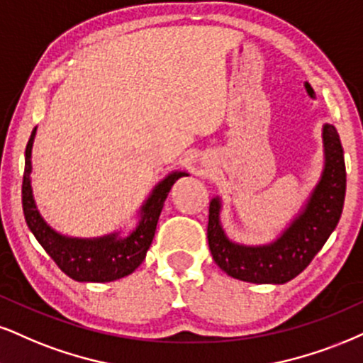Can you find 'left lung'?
<instances>
[{
    "label": "left lung",
    "instance_id": "left-lung-1",
    "mask_svg": "<svg viewBox=\"0 0 363 363\" xmlns=\"http://www.w3.org/2000/svg\"><path fill=\"white\" fill-rule=\"evenodd\" d=\"M323 172L298 213L271 242L247 245L232 240L220 222L222 199L208 208V247L223 272L245 283L284 284L306 269L337 227L345 202L343 147L333 124H323Z\"/></svg>",
    "mask_w": 363,
    "mask_h": 363
}]
</instances>
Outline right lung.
I'll use <instances>...</instances> for the list:
<instances>
[{"mask_svg":"<svg viewBox=\"0 0 363 363\" xmlns=\"http://www.w3.org/2000/svg\"><path fill=\"white\" fill-rule=\"evenodd\" d=\"M37 128L31 131L25 150V173L21 186L25 220L38 244L67 276L79 283H111L129 276L145 261L158 225L164 200L172 190L173 183L186 172L168 173L155 185L151 194L138 210V222L133 229L111 232L101 237H69L57 232L47 223L37 207L31 189V150H33Z\"/></svg>","mask_w":363,"mask_h":363,"instance_id":"add662e5","label":"right lung"}]
</instances>
